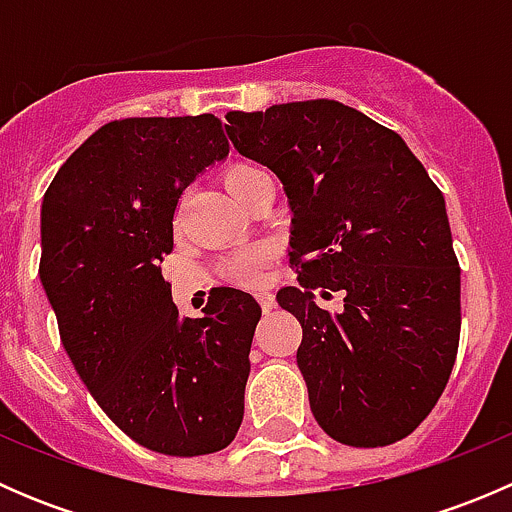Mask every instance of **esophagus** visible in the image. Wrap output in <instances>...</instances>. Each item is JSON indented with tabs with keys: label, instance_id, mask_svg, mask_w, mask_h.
Returning a JSON list of instances; mask_svg holds the SVG:
<instances>
[{
	"label": "esophagus",
	"instance_id": "34e87169",
	"mask_svg": "<svg viewBox=\"0 0 512 512\" xmlns=\"http://www.w3.org/2000/svg\"><path fill=\"white\" fill-rule=\"evenodd\" d=\"M257 302H260L262 312L270 314L272 309H275V297H272L270 292H257Z\"/></svg>",
	"mask_w": 512,
	"mask_h": 512
}]
</instances>
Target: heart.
<instances>
[{
	"mask_svg": "<svg viewBox=\"0 0 512 512\" xmlns=\"http://www.w3.org/2000/svg\"><path fill=\"white\" fill-rule=\"evenodd\" d=\"M265 170L257 168V165L250 163H237L230 165L223 175V183L227 193L242 203V200L250 195V190L255 188L257 180L265 178ZM272 250L267 245H250L242 247L237 255H232L230 260L225 262L223 272L230 282H237V285H257L262 280V272H265V265L270 262Z\"/></svg>",
	"mask_w": 512,
	"mask_h": 512,
	"instance_id": "obj_1",
	"label": "heart"
}]
</instances>
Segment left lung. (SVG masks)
Listing matches in <instances>:
<instances>
[{
    "mask_svg": "<svg viewBox=\"0 0 512 512\" xmlns=\"http://www.w3.org/2000/svg\"><path fill=\"white\" fill-rule=\"evenodd\" d=\"M240 156L267 165L292 210L302 324L297 366L324 433L356 448L401 441L436 406L461 334V270L446 200L404 138L329 98L230 111ZM345 294L332 315L314 293Z\"/></svg>",
    "mask_w": 512,
    "mask_h": 512,
    "instance_id": "obj_1",
    "label": "left lung"
}]
</instances>
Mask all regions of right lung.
Wrapping results in <instances>:
<instances>
[{"label":"right lung","mask_w":512,"mask_h":512,"mask_svg":"<svg viewBox=\"0 0 512 512\" xmlns=\"http://www.w3.org/2000/svg\"><path fill=\"white\" fill-rule=\"evenodd\" d=\"M230 153L213 113L123 118L61 165L41 203L39 277L61 344L103 414L165 456L223 451L245 414L252 294L180 317L160 275L183 190Z\"/></svg>","instance_id":"add662e5"}]
</instances>
